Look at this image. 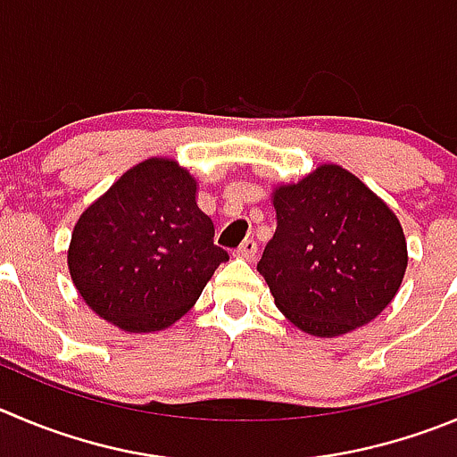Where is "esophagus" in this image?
Returning <instances> with one entry per match:
<instances>
[{"mask_svg": "<svg viewBox=\"0 0 457 457\" xmlns=\"http://www.w3.org/2000/svg\"><path fill=\"white\" fill-rule=\"evenodd\" d=\"M237 257H241V259H254L257 257V243H254V238H245V241L241 243V245H238L237 248Z\"/></svg>", "mask_w": 457, "mask_h": 457, "instance_id": "1", "label": "esophagus"}]
</instances>
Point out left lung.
Segmentation results:
<instances>
[{
  "label": "left lung",
  "instance_id": "8db88e82",
  "mask_svg": "<svg viewBox=\"0 0 457 457\" xmlns=\"http://www.w3.org/2000/svg\"><path fill=\"white\" fill-rule=\"evenodd\" d=\"M277 229L257 263L281 313L322 338L368 325L392 302L408 266L392 209L336 164L318 166L272 198Z\"/></svg>",
  "mask_w": 457,
  "mask_h": 457
}]
</instances>
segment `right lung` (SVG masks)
I'll use <instances>...</instances> for the list:
<instances>
[{
  "label": "right lung",
  "mask_w": 457,
  "mask_h": 457,
  "mask_svg": "<svg viewBox=\"0 0 457 457\" xmlns=\"http://www.w3.org/2000/svg\"><path fill=\"white\" fill-rule=\"evenodd\" d=\"M228 259L195 204V180L173 160L126 170L85 209L67 253L89 309L135 334L180 320Z\"/></svg>",
  "instance_id": "add662e5"
}]
</instances>
